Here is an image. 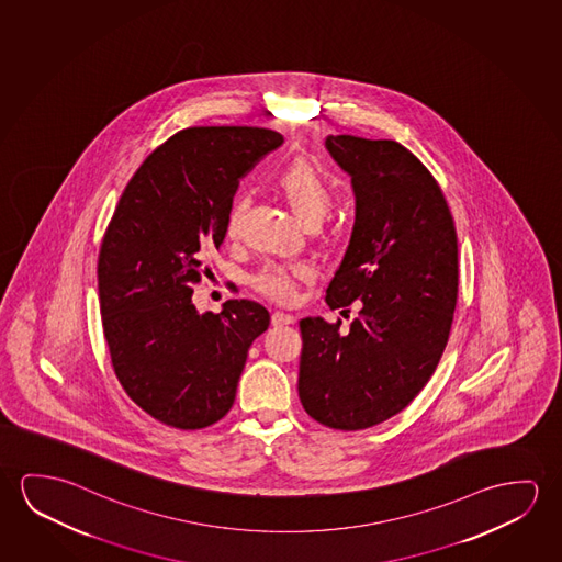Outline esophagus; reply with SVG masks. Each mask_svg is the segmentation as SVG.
<instances>
[{
  "mask_svg": "<svg viewBox=\"0 0 562 562\" xmlns=\"http://www.w3.org/2000/svg\"><path fill=\"white\" fill-rule=\"evenodd\" d=\"M295 317L290 313L277 312L272 313V325L274 327H284V325H294Z\"/></svg>",
  "mask_w": 562,
  "mask_h": 562,
  "instance_id": "34e87169",
  "label": "esophagus"
}]
</instances>
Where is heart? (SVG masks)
I'll return each instance as SVG.
<instances>
[{
    "mask_svg": "<svg viewBox=\"0 0 562 562\" xmlns=\"http://www.w3.org/2000/svg\"><path fill=\"white\" fill-rule=\"evenodd\" d=\"M277 187L284 196L288 206L292 207L294 216L303 225L321 224L333 206V192L327 181L312 164L297 159L284 167L277 177ZM243 210L245 202L235 200L225 217V235L237 237L241 229ZM312 277L310 268L305 267H268L257 277V288L262 294L274 302H292L295 288L303 280Z\"/></svg>",
    "mask_w": 562,
    "mask_h": 562,
    "instance_id": "obj_1",
    "label": "heart"
}]
</instances>
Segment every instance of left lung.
<instances>
[{
  "label": "left lung",
  "instance_id": "left-lung-1",
  "mask_svg": "<svg viewBox=\"0 0 562 562\" xmlns=\"http://www.w3.org/2000/svg\"><path fill=\"white\" fill-rule=\"evenodd\" d=\"M325 147L356 199L325 300L342 312L358 302L360 313L348 330L300 321L297 391L317 423L363 430L401 413L440 362L458 302V234L438 182L398 142L340 134Z\"/></svg>",
  "mask_w": 562,
  "mask_h": 562
}]
</instances>
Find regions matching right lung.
I'll return each mask as SVG.
<instances>
[{
    "instance_id": "add662e5",
    "label": "right lung",
    "mask_w": 562,
    "mask_h": 562,
    "mask_svg": "<svg viewBox=\"0 0 562 562\" xmlns=\"http://www.w3.org/2000/svg\"><path fill=\"white\" fill-rule=\"evenodd\" d=\"M252 126H196L157 147L130 179L103 237L97 280L114 373L159 423L199 430L227 415L265 305L199 313L192 288L225 237L239 179L282 146Z\"/></svg>"
}]
</instances>
